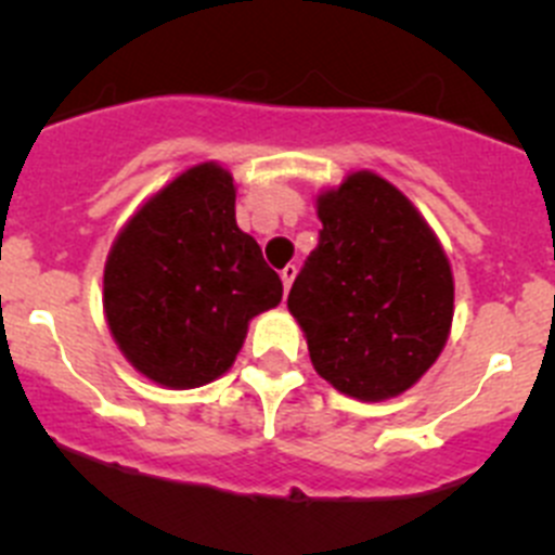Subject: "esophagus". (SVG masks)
Segmentation results:
<instances>
[{
  "mask_svg": "<svg viewBox=\"0 0 555 555\" xmlns=\"http://www.w3.org/2000/svg\"><path fill=\"white\" fill-rule=\"evenodd\" d=\"M279 276H282V282H284V289H287V293H289V287H293L295 276H298V268H295V266H287V268H282V273H279Z\"/></svg>",
  "mask_w": 555,
  "mask_h": 555,
  "instance_id": "34e87169",
  "label": "esophagus"
}]
</instances>
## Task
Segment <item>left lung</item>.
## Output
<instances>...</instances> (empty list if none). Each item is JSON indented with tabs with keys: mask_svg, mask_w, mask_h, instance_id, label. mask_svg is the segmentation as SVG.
I'll list each match as a JSON object with an SVG mask.
<instances>
[{
	"mask_svg": "<svg viewBox=\"0 0 555 555\" xmlns=\"http://www.w3.org/2000/svg\"><path fill=\"white\" fill-rule=\"evenodd\" d=\"M319 244L289 289L311 365L340 395L382 402L443 351L453 273L443 244L400 188L351 171L317 195Z\"/></svg>",
	"mask_w": 555,
	"mask_h": 555,
	"instance_id": "8db88e82",
	"label": "left lung"
}]
</instances>
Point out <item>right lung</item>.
<instances>
[{
    "label": "right lung",
    "instance_id": "add662e5",
    "mask_svg": "<svg viewBox=\"0 0 555 555\" xmlns=\"http://www.w3.org/2000/svg\"><path fill=\"white\" fill-rule=\"evenodd\" d=\"M282 279L236 225L222 164L179 171L131 217L104 262V319L131 367L166 389L225 376L249 322L282 304Z\"/></svg>",
    "mask_w": 555,
    "mask_h": 555
}]
</instances>
